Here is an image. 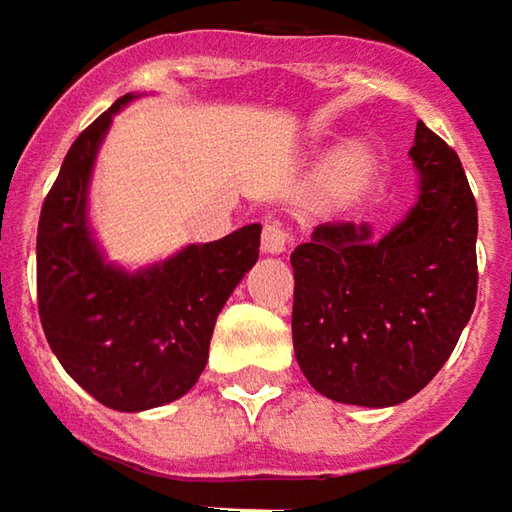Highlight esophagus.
Instances as JSON below:
<instances>
[{"instance_id":"obj_1","label":"esophagus","mask_w":512,"mask_h":512,"mask_svg":"<svg viewBox=\"0 0 512 512\" xmlns=\"http://www.w3.org/2000/svg\"><path fill=\"white\" fill-rule=\"evenodd\" d=\"M263 252H269V255H280V252H286V246L291 243V232L283 226V223L269 221L263 226Z\"/></svg>"}]
</instances>
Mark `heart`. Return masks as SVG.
Returning a JSON list of instances; mask_svg holds the SVG:
<instances>
[{
    "mask_svg": "<svg viewBox=\"0 0 512 512\" xmlns=\"http://www.w3.org/2000/svg\"><path fill=\"white\" fill-rule=\"evenodd\" d=\"M374 175V158L362 147L340 152L326 169V192L337 201H348L360 195Z\"/></svg>",
    "mask_w": 512,
    "mask_h": 512,
    "instance_id": "1",
    "label": "heart"
}]
</instances>
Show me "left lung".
<instances>
[{"mask_svg": "<svg viewBox=\"0 0 512 512\" xmlns=\"http://www.w3.org/2000/svg\"><path fill=\"white\" fill-rule=\"evenodd\" d=\"M408 155L419 198L391 232L328 221L291 252L294 354L334 402L388 408L419 394L476 306L479 218L462 161L422 121Z\"/></svg>", "mask_w": 512, "mask_h": 512, "instance_id": "left-lung-1", "label": "left lung"}]
</instances>
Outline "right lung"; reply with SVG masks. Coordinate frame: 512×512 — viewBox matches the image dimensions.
I'll use <instances>...</instances> for the list:
<instances>
[{
	"mask_svg": "<svg viewBox=\"0 0 512 512\" xmlns=\"http://www.w3.org/2000/svg\"><path fill=\"white\" fill-rule=\"evenodd\" d=\"M133 98H118L73 141L36 235L47 343L90 397L127 414L167 405L198 382L223 303L260 252V223H249L141 272L104 260L87 223V189L113 115Z\"/></svg>",
	"mask_w": 512,
	"mask_h": 512,
	"instance_id": "1",
	"label": "right lung"
}]
</instances>
